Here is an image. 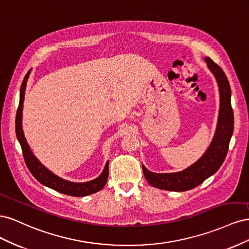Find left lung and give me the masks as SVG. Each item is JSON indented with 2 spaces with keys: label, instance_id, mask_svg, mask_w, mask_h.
Masks as SVG:
<instances>
[{
  "label": "left lung",
  "instance_id": "1",
  "mask_svg": "<svg viewBox=\"0 0 249 249\" xmlns=\"http://www.w3.org/2000/svg\"><path fill=\"white\" fill-rule=\"evenodd\" d=\"M208 69L213 73L219 89V113L212 142L199 159L186 169L171 173L149 171L142 164V170L149 185L162 190L182 192L200 185L220 168L227 157L233 132V113L231 105V87L224 71L209 57L205 58Z\"/></svg>",
  "mask_w": 249,
  "mask_h": 249
}]
</instances>
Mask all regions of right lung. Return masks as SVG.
<instances>
[{"label": "right lung", "mask_w": 249, "mask_h": 249, "mask_svg": "<svg viewBox=\"0 0 249 249\" xmlns=\"http://www.w3.org/2000/svg\"><path fill=\"white\" fill-rule=\"evenodd\" d=\"M30 73H31V70H30L24 78V81L21 83L20 86V92H19V105L17 112V118H16V133L17 137L21 146L22 155L25 158V162L27 164V167L32 173V176L38 180L42 185L47 186L51 189L58 191L60 193L71 195V196L77 197H83L87 196V195L93 194L97 191L102 190L107 183L108 176H109V161H107L106 165H105L104 170L101 175L96 178L89 180V182L85 183H73L66 180L62 178L56 176L55 173H53L51 170H49L44 165H42L39 160L34 156L32 153L31 148H30L28 142L25 138L24 131H22V107H24V100H25V91L27 87V82L29 79Z\"/></svg>", "instance_id": "obj_1"}]
</instances>
